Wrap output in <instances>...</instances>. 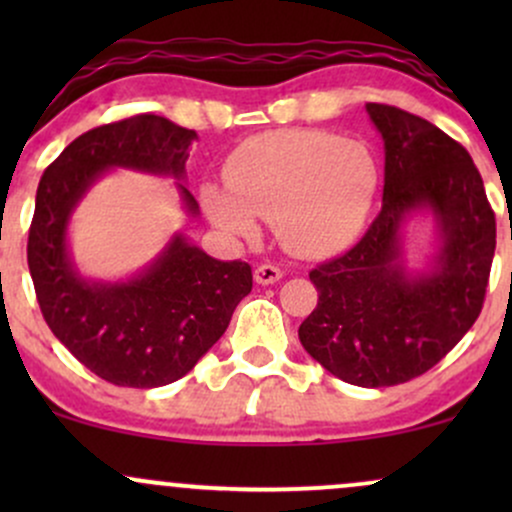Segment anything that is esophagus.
I'll use <instances>...</instances> for the list:
<instances>
[{
    "label": "esophagus",
    "instance_id": "34e87169",
    "mask_svg": "<svg viewBox=\"0 0 512 512\" xmlns=\"http://www.w3.org/2000/svg\"><path fill=\"white\" fill-rule=\"evenodd\" d=\"M281 279V269L274 267V264H260V267L255 269V281L262 286H269V284H276V281Z\"/></svg>",
    "mask_w": 512,
    "mask_h": 512
}]
</instances>
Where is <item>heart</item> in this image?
<instances>
[{
    "mask_svg": "<svg viewBox=\"0 0 512 512\" xmlns=\"http://www.w3.org/2000/svg\"><path fill=\"white\" fill-rule=\"evenodd\" d=\"M223 182H204L199 202L214 226L252 240L257 219L303 257H327L361 236L380 190L373 151L322 129H276L250 137L223 163Z\"/></svg>",
    "mask_w": 512,
    "mask_h": 512,
    "instance_id": "b5f03b06",
    "label": "heart"
}]
</instances>
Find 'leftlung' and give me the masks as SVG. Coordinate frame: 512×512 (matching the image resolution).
Listing matches in <instances>:
<instances>
[{"label": "left lung", "instance_id": "1", "mask_svg": "<svg viewBox=\"0 0 512 512\" xmlns=\"http://www.w3.org/2000/svg\"><path fill=\"white\" fill-rule=\"evenodd\" d=\"M383 137V209L337 260L310 272L317 308L298 327L303 349L344 383L390 387L424 375L481 313L496 250V216L467 149L392 105L368 103ZM434 219L426 268L403 260V226Z\"/></svg>", "mask_w": 512, "mask_h": 512}]
</instances>
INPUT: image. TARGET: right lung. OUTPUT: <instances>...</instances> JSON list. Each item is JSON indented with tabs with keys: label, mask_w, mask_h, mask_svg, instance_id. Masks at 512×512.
Returning <instances> with one entry per match:
<instances>
[{
	"label": "right lung",
	"mask_w": 512,
	"mask_h": 512,
	"mask_svg": "<svg viewBox=\"0 0 512 512\" xmlns=\"http://www.w3.org/2000/svg\"><path fill=\"white\" fill-rule=\"evenodd\" d=\"M195 129L137 115L76 137L43 173L28 233V269L45 322L98 378L120 387H161L190 373L221 339L252 291L248 262H221L173 233L127 279H88L69 245L81 199L115 168L173 178L187 216L199 214L185 185Z\"/></svg>",
	"instance_id": "right-lung-1"
}]
</instances>
